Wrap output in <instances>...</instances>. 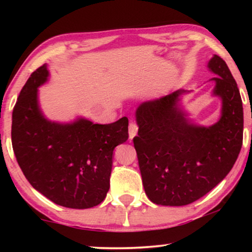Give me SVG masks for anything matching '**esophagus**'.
Here are the masks:
<instances>
[{"label": "esophagus", "mask_w": 252, "mask_h": 252, "mask_svg": "<svg viewBox=\"0 0 252 252\" xmlns=\"http://www.w3.org/2000/svg\"><path fill=\"white\" fill-rule=\"evenodd\" d=\"M137 130H139V127L134 122H130L129 123V126H128V135H129V140H133L134 137L136 136L137 134Z\"/></svg>", "instance_id": "1"}]
</instances>
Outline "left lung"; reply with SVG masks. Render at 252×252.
Listing matches in <instances>:
<instances>
[{"instance_id":"1","label":"left lung","mask_w":252,"mask_h":252,"mask_svg":"<svg viewBox=\"0 0 252 252\" xmlns=\"http://www.w3.org/2000/svg\"><path fill=\"white\" fill-rule=\"evenodd\" d=\"M208 68L216 74L213 96L221 116L211 126L196 125L180 105L184 89L141 103L133 139L144 191L158 205L182 206L197 201L222 181L243 141L242 99L226 62L217 55Z\"/></svg>"}]
</instances>
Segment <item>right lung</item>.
<instances>
[{
	"label": "right lung",
	"mask_w": 252,
	"mask_h": 252,
	"mask_svg": "<svg viewBox=\"0 0 252 252\" xmlns=\"http://www.w3.org/2000/svg\"><path fill=\"white\" fill-rule=\"evenodd\" d=\"M49 77L47 65L34 71L12 112L11 140L24 175L51 202L89 209L104 201L110 188L113 150L128 139V119L99 125L85 118L48 120L37 92Z\"/></svg>",
	"instance_id": "obj_1"
}]
</instances>
